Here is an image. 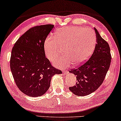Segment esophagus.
<instances>
[{"mask_svg":"<svg viewBox=\"0 0 121 121\" xmlns=\"http://www.w3.org/2000/svg\"><path fill=\"white\" fill-rule=\"evenodd\" d=\"M63 73H64V74H65L66 73H68V72L67 70H65V71H63Z\"/></svg>","mask_w":121,"mask_h":121,"instance_id":"esophagus-1","label":"esophagus"}]
</instances>
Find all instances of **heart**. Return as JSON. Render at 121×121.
Here are the masks:
<instances>
[{"label":"heart","mask_w":121,"mask_h":121,"mask_svg":"<svg viewBox=\"0 0 121 121\" xmlns=\"http://www.w3.org/2000/svg\"><path fill=\"white\" fill-rule=\"evenodd\" d=\"M96 44V35L92 29L79 26H67L56 32L54 38L47 37L44 43L46 57L52 62L62 54L61 48L65 47L67 57L54 62L60 68L68 67L73 63L79 65L90 57Z\"/></svg>","instance_id":"b5f03b06"}]
</instances>
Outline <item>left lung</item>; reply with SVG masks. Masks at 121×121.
<instances>
[{
  "mask_svg": "<svg viewBox=\"0 0 121 121\" xmlns=\"http://www.w3.org/2000/svg\"><path fill=\"white\" fill-rule=\"evenodd\" d=\"M94 29L96 44L92 56L81 66L69 71L76 76L77 80L76 85L69 89L79 96L88 95L97 90L103 82L110 66L112 57L109 44Z\"/></svg>",
  "mask_w": 121,
  "mask_h": 121,
  "instance_id": "left-lung-1",
  "label": "left lung"
}]
</instances>
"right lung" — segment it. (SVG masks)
Masks as SVG:
<instances>
[{
  "mask_svg": "<svg viewBox=\"0 0 121 121\" xmlns=\"http://www.w3.org/2000/svg\"><path fill=\"white\" fill-rule=\"evenodd\" d=\"M54 25L34 26L18 39L13 47L10 66L15 84L30 97L41 96L49 89L51 78L62 71L45 57L44 43Z\"/></svg>",
  "mask_w": 121,
  "mask_h": 121,
  "instance_id": "obj_1",
  "label": "right lung"
}]
</instances>
